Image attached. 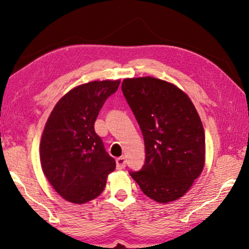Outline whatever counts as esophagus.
Wrapping results in <instances>:
<instances>
[{
	"label": "esophagus",
	"instance_id": "34e87169",
	"mask_svg": "<svg viewBox=\"0 0 249 249\" xmlns=\"http://www.w3.org/2000/svg\"><path fill=\"white\" fill-rule=\"evenodd\" d=\"M126 166V160L124 157L116 158V168L117 169H124Z\"/></svg>",
	"mask_w": 249,
	"mask_h": 249
}]
</instances>
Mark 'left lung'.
Wrapping results in <instances>:
<instances>
[{"mask_svg":"<svg viewBox=\"0 0 249 249\" xmlns=\"http://www.w3.org/2000/svg\"><path fill=\"white\" fill-rule=\"evenodd\" d=\"M122 91L146 151L144 166L129 175L156 202L178 200L204 167V129L195 105L175 84L153 77L124 79Z\"/></svg>","mask_w":249,"mask_h":249,"instance_id":"8db88e82","label":"left lung"}]
</instances>
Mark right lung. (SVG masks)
I'll return each instance as SVG.
<instances>
[{
  "label": "right lung",
  "instance_id": "right-lung-1",
  "mask_svg": "<svg viewBox=\"0 0 249 249\" xmlns=\"http://www.w3.org/2000/svg\"><path fill=\"white\" fill-rule=\"evenodd\" d=\"M120 80L91 81L58 101L40 141V163L53 188L65 200L82 204L103 192L116 163L94 130L101 107Z\"/></svg>",
  "mask_w": 249,
  "mask_h": 249
}]
</instances>
